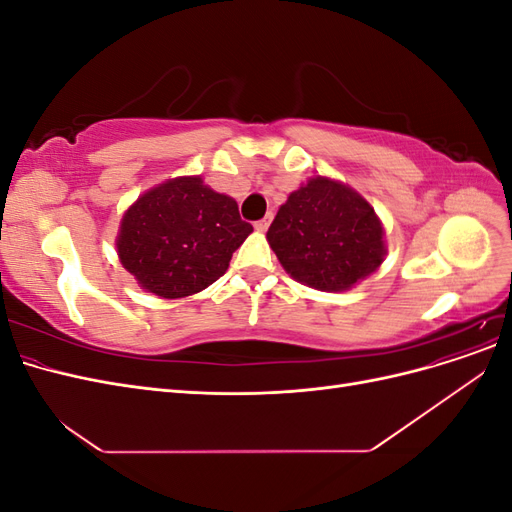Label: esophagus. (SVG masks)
<instances>
[{"instance_id":"obj_1","label":"esophagus","mask_w":512,"mask_h":512,"mask_svg":"<svg viewBox=\"0 0 512 512\" xmlns=\"http://www.w3.org/2000/svg\"><path fill=\"white\" fill-rule=\"evenodd\" d=\"M271 220H273V215H271V213H267V215H265V218H262V220H258V222H254V228H256L258 232H265V230L269 228Z\"/></svg>"}]
</instances>
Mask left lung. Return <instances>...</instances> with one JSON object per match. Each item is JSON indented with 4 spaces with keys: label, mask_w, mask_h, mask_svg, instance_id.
I'll return each instance as SVG.
<instances>
[{
    "label": "left lung",
    "mask_w": 512,
    "mask_h": 512,
    "mask_svg": "<svg viewBox=\"0 0 512 512\" xmlns=\"http://www.w3.org/2000/svg\"><path fill=\"white\" fill-rule=\"evenodd\" d=\"M267 239L294 280L318 290H348L374 273L386 252L367 200L327 177L288 196Z\"/></svg>",
    "instance_id": "1"
}]
</instances>
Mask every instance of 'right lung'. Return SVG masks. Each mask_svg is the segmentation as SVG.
<instances>
[{
	"mask_svg": "<svg viewBox=\"0 0 512 512\" xmlns=\"http://www.w3.org/2000/svg\"><path fill=\"white\" fill-rule=\"evenodd\" d=\"M250 232L230 196L200 177H179L145 192L123 215L117 252L147 292L181 299L220 280Z\"/></svg>",
	"mask_w": 512,
	"mask_h": 512,
	"instance_id": "right-lung-1",
	"label": "right lung"
}]
</instances>
